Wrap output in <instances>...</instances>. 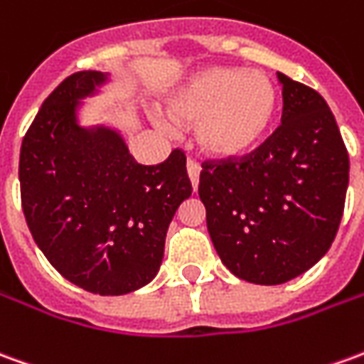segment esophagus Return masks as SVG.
<instances>
[{
	"label": "esophagus",
	"instance_id": "34e87169",
	"mask_svg": "<svg viewBox=\"0 0 364 364\" xmlns=\"http://www.w3.org/2000/svg\"><path fill=\"white\" fill-rule=\"evenodd\" d=\"M187 173H189V179H191V185H193V191H197L199 187V175H200V167L195 161H191L187 164Z\"/></svg>",
	"mask_w": 364,
	"mask_h": 364
}]
</instances>
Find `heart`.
Masks as SVG:
<instances>
[{
    "label": "heart",
    "mask_w": 364,
    "mask_h": 364,
    "mask_svg": "<svg viewBox=\"0 0 364 364\" xmlns=\"http://www.w3.org/2000/svg\"><path fill=\"white\" fill-rule=\"evenodd\" d=\"M278 94L264 73L207 68L167 102L169 118L195 126V141L213 159H236L256 147L276 114Z\"/></svg>",
    "instance_id": "b5f03b06"
}]
</instances>
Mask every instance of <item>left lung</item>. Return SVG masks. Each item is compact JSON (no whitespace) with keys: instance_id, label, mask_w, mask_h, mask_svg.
I'll return each instance as SVG.
<instances>
[{"instance_id":"obj_1","label":"left lung","mask_w":364,"mask_h":364,"mask_svg":"<svg viewBox=\"0 0 364 364\" xmlns=\"http://www.w3.org/2000/svg\"><path fill=\"white\" fill-rule=\"evenodd\" d=\"M278 80V129L240 159L205 161L199 179L220 260L260 286L289 282L323 258L349 185V154L323 96L282 73Z\"/></svg>"}]
</instances>
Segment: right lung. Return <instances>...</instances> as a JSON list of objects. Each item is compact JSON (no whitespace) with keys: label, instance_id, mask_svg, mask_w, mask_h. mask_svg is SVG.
I'll return each instance as SVG.
<instances>
[{"label":"right lung","instance_id":"obj_1","mask_svg":"<svg viewBox=\"0 0 364 364\" xmlns=\"http://www.w3.org/2000/svg\"><path fill=\"white\" fill-rule=\"evenodd\" d=\"M108 75L82 70L43 102L19 156L27 226L53 268L78 288L122 296L159 272L175 210L191 197L185 154L139 165L120 132L78 124L80 100Z\"/></svg>","mask_w":364,"mask_h":364}]
</instances>
